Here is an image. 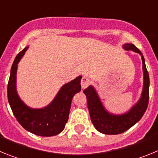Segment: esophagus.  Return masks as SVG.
Masks as SVG:
<instances>
[{
    "instance_id": "esophagus-1",
    "label": "esophagus",
    "mask_w": 158,
    "mask_h": 158,
    "mask_svg": "<svg viewBox=\"0 0 158 158\" xmlns=\"http://www.w3.org/2000/svg\"><path fill=\"white\" fill-rule=\"evenodd\" d=\"M90 84H91V81H90V80H89L88 77H84L81 79V85L82 89H85V88H87Z\"/></svg>"
}]
</instances>
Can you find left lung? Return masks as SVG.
<instances>
[{"mask_svg": "<svg viewBox=\"0 0 158 158\" xmlns=\"http://www.w3.org/2000/svg\"><path fill=\"white\" fill-rule=\"evenodd\" d=\"M123 47L126 51H133L142 55L144 83L142 96L139 102L127 113L118 115H112L104 108L99 98L98 94L93 86H89L83 91L87 97L88 108L92 123L99 132L104 135H118L127 131L142 118L147 109L149 104L150 77L145 64L144 57L142 52L134 44L126 43Z\"/></svg>", "mask_w": 158, "mask_h": 158, "instance_id": "obj_1", "label": "left lung"}]
</instances>
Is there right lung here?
I'll return each mask as SVG.
<instances>
[{"label":"right lung","mask_w":158,"mask_h":158,"mask_svg":"<svg viewBox=\"0 0 158 158\" xmlns=\"http://www.w3.org/2000/svg\"><path fill=\"white\" fill-rule=\"evenodd\" d=\"M28 47H25L16 57L11 68L8 84V99L13 115L19 123L34 135L43 137L57 135L64 130L69 118L72 99L81 89L79 76L61 88L55 98L44 108L34 109L27 107L19 99L16 92L17 64Z\"/></svg>","instance_id":"right-lung-1"}]
</instances>
